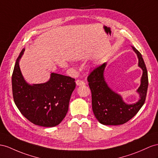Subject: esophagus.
I'll return each mask as SVG.
<instances>
[{"mask_svg": "<svg viewBox=\"0 0 158 158\" xmlns=\"http://www.w3.org/2000/svg\"><path fill=\"white\" fill-rule=\"evenodd\" d=\"M76 84H77V85H78V86H82V85H84L85 83H84L83 81L78 79L76 81Z\"/></svg>", "mask_w": 158, "mask_h": 158, "instance_id": "1", "label": "esophagus"}]
</instances>
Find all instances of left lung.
<instances>
[{"label": "left lung", "mask_w": 158, "mask_h": 158, "mask_svg": "<svg viewBox=\"0 0 158 158\" xmlns=\"http://www.w3.org/2000/svg\"><path fill=\"white\" fill-rule=\"evenodd\" d=\"M132 48L138 57V66L143 71L141 85L137 90L140 99L135 103H125L121 95L108 87L104 79L106 63L94 69L88 76L89 86L91 91L93 111L96 119L102 124L118 125L126 123L137 114L145 103L148 87L147 69L141 54L134 47Z\"/></svg>", "instance_id": "1"}]
</instances>
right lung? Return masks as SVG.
<instances>
[{
    "mask_svg": "<svg viewBox=\"0 0 158 158\" xmlns=\"http://www.w3.org/2000/svg\"><path fill=\"white\" fill-rule=\"evenodd\" d=\"M25 48L16 60L12 75V89L15 105L31 123L43 127H54L65 117L70 98L75 88V79L52 73L47 82L28 84L19 67Z\"/></svg>",
    "mask_w": 158,
    "mask_h": 158,
    "instance_id": "right-lung-1",
    "label": "right lung"
}]
</instances>
